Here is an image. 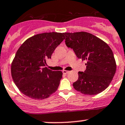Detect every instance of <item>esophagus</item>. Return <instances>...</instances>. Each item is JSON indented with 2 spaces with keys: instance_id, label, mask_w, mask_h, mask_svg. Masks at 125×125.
<instances>
[{
  "instance_id": "esophagus-1",
  "label": "esophagus",
  "mask_w": 125,
  "mask_h": 125,
  "mask_svg": "<svg viewBox=\"0 0 125 125\" xmlns=\"http://www.w3.org/2000/svg\"><path fill=\"white\" fill-rule=\"evenodd\" d=\"M62 72H63V73L65 74H67L70 73V71H66V70H63Z\"/></svg>"
}]
</instances>
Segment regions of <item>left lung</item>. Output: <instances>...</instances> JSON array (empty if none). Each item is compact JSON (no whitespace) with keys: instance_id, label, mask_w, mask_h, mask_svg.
Masks as SVG:
<instances>
[{"instance_id":"left-lung-1","label":"left lung","mask_w":125,"mask_h":125,"mask_svg":"<svg viewBox=\"0 0 125 125\" xmlns=\"http://www.w3.org/2000/svg\"><path fill=\"white\" fill-rule=\"evenodd\" d=\"M65 43L79 59L86 60V70L78 73L74 89L86 95H95L106 89L116 71L114 54L108 44L86 32H65Z\"/></svg>"}]
</instances>
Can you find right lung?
Masks as SVG:
<instances>
[{"label": "right lung", "mask_w": 125, "mask_h": 125, "mask_svg": "<svg viewBox=\"0 0 125 125\" xmlns=\"http://www.w3.org/2000/svg\"><path fill=\"white\" fill-rule=\"evenodd\" d=\"M65 39L63 33L52 32L36 34L20 46L11 63L14 82L21 93L32 99L42 100L55 93L62 72L45 67L47 59Z\"/></svg>", "instance_id": "right-lung-1"}]
</instances>
